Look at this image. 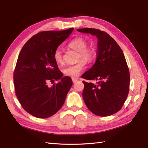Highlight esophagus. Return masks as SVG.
I'll use <instances>...</instances> for the list:
<instances>
[{
    "label": "esophagus",
    "instance_id": "obj_1",
    "mask_svg": "<svg viewBox=\"0 0 148 148\" xmlns=\"http://www.w3.org/2000/svg\"><path fill=\"white\" fill-rule=\"evenodd\" d=\"M72 82H73L74 83H75L77 81V79H76V78H72Z\"/></svg>",
    "mask_w": 148,
    "mask_h": 148
}]
</instances>
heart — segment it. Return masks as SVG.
Listing matches in <instances>:
<instances>
[{
    "instance_id": "1",
    "label": "heart",
    "mask_w": 148,
    "mask_h": 148,
    "mask_svg": "<svg viewBox=\"0 0 148 148\" xmlns=\"http://www.w3.org/2000/svg\"><path fill=\"white\" fill-rule=\"evenodd\" d=\"M68 46L71 48L78 52V60L82 59L76 64L68 65L63 69V72L66 76L72 78L77 77L85 69V62H90L93 58V51L90 48L87 47V42L83 37H77L71 40ZM53 59L58 64H62L64 62L63 55L61 50L57 48L53 53Z\"/></svg>"
}]
</instances>
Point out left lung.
I'll return each mask as SVG.
<instances>
[{"label":"left lung","instance_id":"8db88e82","mask_svg":"<svg viewBox=\"0 0 148 148\" xmlns=\"http://www.w3.org/2000/svg\"><path fill=\"white\" fill-rule=\"evenodd\" d=\"M79 32L90 34L98 38L96 62L82 75L83 97L94 114L108 116L117 112L123 106L129 92L130 72L123 53L116 40L104 31L92 28L79 29Z\"/></svg>","mask_w":148,"mask_h":148}]
</instances>
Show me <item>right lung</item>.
I'll return each instance as SVG.
<instances>
[{
	"instance_id": "right-lung-1",
	"label": "right lung",
	"mask_w": 148,
	"mask_h": 148,
	"mask_svg": "<svg viewBox=\"0 0 148 148\" xmlns=\"http://www.w3.org/2000/svg\"><path fill=\"white\" fill-rule=\"evenodd\" d=\"M74 29L42 31L25 44L14 71L15 93L22 108L39 118L54 115L61 109L72 86L71 77H62L53 53ZM58 80L51 88L49 81Z\"/></svg>"
}]
</instances>
